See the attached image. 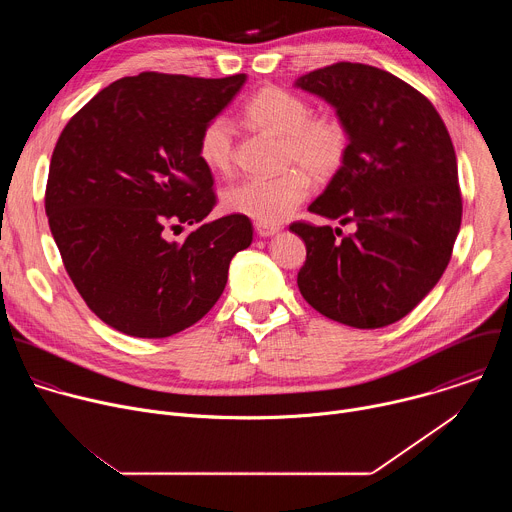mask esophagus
I'll list each match as a JSON object with an SVG mask.
<instances>
[{
	"instance_id": "obj_1",
	"label": "esophagus",
	"mask_w": 512,
	"mask_h": 512,
	"mask_svg": "<svg viewBox=\"0 0 512 512\" xmlns=\"http://www.w3.org/2000/svg\"><path fill=\"white\" fill-rule=\"evenodd\" d=\"M255 231H257V235H259V237L267 239V237L277 235L281 229H279V227H275V225H263V223H257V225H255Z\"/></svg>"
}]
</instances>
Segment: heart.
<instances>
[{
	"label": "heart",
	"mask_w": 512,
	"mask_h": 512,
	"mask_svg": "<svg viewBox=\"0 0 512 512\" xmlns=\"http://www.w3.org/2000/svg\"><path fill=\"white\" fill-rule=\"evenodd\" d=\"M247 119L281 137L283 166L298 164L271 178H247L229 186L223 204L229 212L263 225H279L310 192V175L334 176L348 154V131L336 119H310L308 103L277 87L255 93L245 105ZM235 129L227 117L210 119L198 137V156L214 174L233 166ZM303 168L300 169L299 166Z\"/></svg>",
	"instance_id": "b5f03b06"
}]
</instances>
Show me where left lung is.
<instances>
[{
  "mask_svg": "<svg viewBox=\"0 0 512 512\" xmlns=\"http://www.w3.org/2000/svg\"><path fill=\"white\" fill-rule=\"evenodd\" d=\"M296 87L334 107L348 154L310 212L352 223H294L306 243L298 273L304 300L322 316L362 330L407 316L446 271L462 223L458 164L435 107L387 70L336 62Z\"/></svg>",
  "mask_w": 512,
  "mask_h": 512,
  "instance_id": "obj_1",
  "label": "left lung"
}]
</instances>
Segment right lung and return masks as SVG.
<instances>
[{
	"instance_id": "add662e5",
	"label": "right lung",
	"mask_w": 512,
	"mask_h": 512,
	"mask_svg": "<svg viewBox=\"0 0 512 512\" xmlns=\"http://www.w3.org/2000/svg\"><path fill=\"white\" fill-rule=\"evenodd\" d=\"M245 81L141 72L105 87L62 129L48 225L72 283L111 328L166 338L196 324L251 245L247 216L204 221L216 196L198 156L200 131ZM184 222L189 237L168 242L167 227Z\"/></svg>"
}]
</instances>
